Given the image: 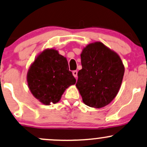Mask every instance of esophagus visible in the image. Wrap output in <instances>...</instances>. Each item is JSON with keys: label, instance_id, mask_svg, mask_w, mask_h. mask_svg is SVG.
Instances as JSON below:
<instances>
[{"label": "esophagus", "instance_id": "1", "mask_svg": "<svg viewBox=\"0 0 147 147\" xmlns=\"http://www.w3.org/2000/svg\"><path fill=\"white\" fill-rule=\"evenodd\" d=\"M72 75H73L74 77H75V78L77 79V70H74V71H72Z\"/></svg>", "mask_w": 147, "mask_h": 147}]
</instances>
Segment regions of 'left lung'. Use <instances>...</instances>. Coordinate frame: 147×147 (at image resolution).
I'll use <instances>...</instances> for the list:
<instances>
[{
    "label": "left lung",
    "mask_w": 147,
    "mask_h": 147,
    "mask_svg": "<svg viewBox=\"0 0 147 147\" xmlns=\"http://www.w3.org/2000/svg\"><path fill=\"white\" fill-rule=\"evenodd\" d=\"M82 69L76 86L86 105L100 108L108 105L121 88L125 67L116 53L96 42L86 46L81 54Z\"/></svg>",
    "instance_id": "1"
}]
</instances>
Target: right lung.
Instances as JSON below:
<instances>
[{
    "label": "right lung",
    "instance_id": "right-lung-1",
    "mask_svg": "<svg viewBox=\"0 0 147 147\" xmlns=\"http://www.w3.org/2000/svg\"><path fill=\"white\" fill-rule=\"evenodd\" d=\"M26 79L33 96L47 105L59 102L66 88L76 83L66 58L55 49H46L37 57Z\"/></svg>",
    "mask_w": 147,
    "mask_h": 147
}]
</instances>
